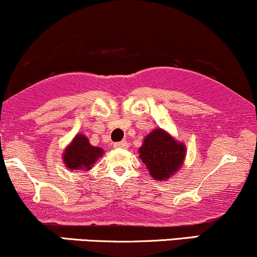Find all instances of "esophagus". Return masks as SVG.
<instances>
[{"label":"esophagus","instance_id":"34e87169","mask_svg":"<svg viewBox=\"0 0 257 257\" xmlns=\"http://www.w3.org/2000/svg\"><path fill=\"white\" fill-rule=\"evenodd\" d=\"M114 147H116V149H128V143H126L125 140L119 141V143L114 144Z\"/></svg>","mask_w":257,"mask_h":257}]
</instances>
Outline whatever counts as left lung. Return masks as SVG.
Listing matches in <instances>:
<instances>
[{
  "mask_svg": "<svg viewBox=\"0 0 257 257\" xmlns=\"http://www.w3.org/2000/svg\"><path fill=\"white\" fill-rule=\"evenodd\" d=\"M185 157V144L162 128L153 129L147 134L139 149V158L150 175L158 181H166L175 175L184 164Z\"/></svg>",
  "mask_w": 257,
  "mask_h": 257,
  "instance_id": "1",
  "label": "left lung"
}]
</instances>
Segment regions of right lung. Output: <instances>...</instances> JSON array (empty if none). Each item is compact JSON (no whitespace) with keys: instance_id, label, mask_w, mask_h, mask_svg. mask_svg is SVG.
<instances>
[{"instance_id":"1","label":"right lung","mask_w":257,"mask_h":257,"mask_svg":"<svg viewBox=\"0 0 257 257\" xmlns=\"http://www.w3.org/2000/svg\"><path fill=\"white\" fill-rule=\"evenodd\" d=\"M101 147L90 145L88 138L83 134H77L71 143L66 146L63 153V162L66 169L89 172L95 162L104 155Z\"/></svg>"}]
</instances>
